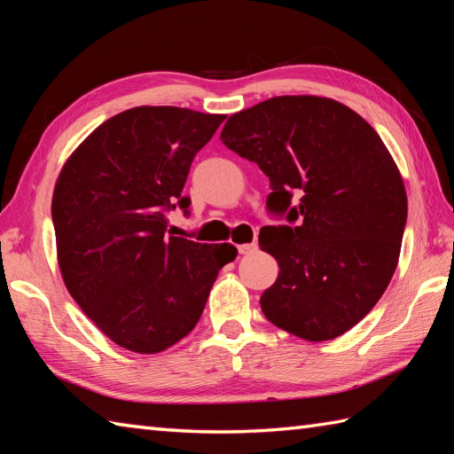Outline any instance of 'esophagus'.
<instances>
[{
    "mask_svg": "<svg viewBox=\"0 0 454 454\" xmlns=\"http://www.w3.org/2000/svg\"><path fill=\"white\" fill-rule=\"evenodd\" d=\"M238 252L242 254V255L254 254V252H257V244H255V242H252V244H239V246H238Z\"/></svg>",
    "mask_w": 454,
    "mask_h": 454,
    "instance_id": "34e87169",
    "label": "esophagus"
}]
</instances>
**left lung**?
Here are the masks:
<instances>
[{
    "label": "left lung",
    "mask_w": 454,
    "mask_h": 454,
    "mask_svg": "<svg viewBox=\"0 0 454 454\" xmlns=\"http://www.w3.org/2000/svg\"><path fill=\"white\" fill-rule=\"evenodd\" d=\"M226 148L269 177L259 246L278 263L262 294L271 324L327 341L361 322L396 271L408 218L406 189L379 134L345 105L283 95L232 114Z\"/></svg>",
    "instance_id": "left-lung-1"
}]
</instances>
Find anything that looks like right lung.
Masks as SVG:
<instances>
[{"label":"right lung","mask_w":454,"mask_h":454,"mask_svg":"<svg viewBox=\"0 0 454 454\" xmlns=\"http://www.w3.org/2000/svg\"><path fill=\"white\" fill-rule=\"evenodd\" d=\"M226 114L137 107L114 114L75 150L56 181L58 265L90 320L124 349L158 353L197 325L230 244L168 234L192 158Z\"/></svg>","instance_id":"obj_1"}]
</instances>
